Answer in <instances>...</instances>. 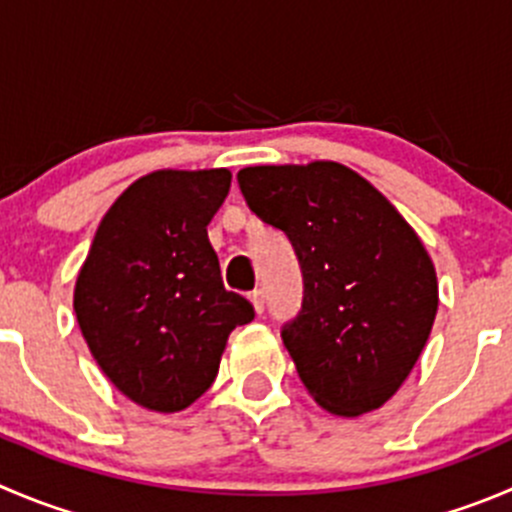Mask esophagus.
Wrapping results in <instances>:
<instances>
[{
  "instance_id": "obj_1",
  "label": "esophagus",
  "mask_w": 512,
  "mask_h": 512,
  "mask_svg": "<svg viewBox=\"0 0 512 512\" xmlns=\"http://www.w3.org/2000/svg\"><path fill=\"white\" fill-rule=\"evenodd\" d=\"M248 299H251V304H253V309H256V314H264V306H266L264 291H261V289L251 291V294H248Z\"/></svg>"
}]
</instances>
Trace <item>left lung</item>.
I'll return each mask as SVG.
<instances>
[{"instance_id":"obj_1","label":"left lung","mask_w":512,"mask_h":512,"mask_svg":"<svg viewBox=\"0 0 512 512\" xmlns=\"http://www.w3.org/2000/svg\"><path fill=\"white\" fill-rule=\"evenodd\" d=\"M248 208L289 236L304 301L281 329L301 382L324 410L357 417L410 377L437 314V276L420 236L347 165L238 170Z\"/></svg>"}]
</instances>
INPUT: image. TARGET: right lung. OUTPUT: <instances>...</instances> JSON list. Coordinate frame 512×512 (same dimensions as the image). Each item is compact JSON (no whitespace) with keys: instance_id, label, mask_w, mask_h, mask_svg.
<instances>
[{"instance_id":"add662e5","label":"right lung","mask_w":512,"mask_h":512,"mask_svg":"<svg viewBox=\"0 0 512 512\" xmlns=\"http://www.w3.org/2000/svg\"><path fill=\"white\" fill-rule=\"evenodd\" d=\"M228 188L226 168L143 175L105 213L77 276L92 357L145 410L193 405L216 379L228 334L253 319L223 286L206 231Z\"/></svg>"}]
</instances>
